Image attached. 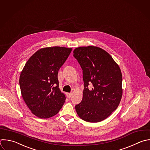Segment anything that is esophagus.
I'll list each match as a JSON object with an SVG mask.
<instances>
[{"label":"esophagus","mask_w":150,"mask_h":150,"mask_svg":"<svg viewBox=\"0 0 150 150\" xmlns=\"http://www.w3.org/2000/svg\"><path fill=\"white\" fill-rule=\"evenodd\" d=\"M71 96H72V93H66V96L69 98H70L71 97Z\"/></svg>","instance_id":"obj_1"}]
</instances>
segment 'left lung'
Returning a JSON list of instances; mask_svg holds the SVG:
<instances>
[{"mask_svg":"<svg viewBox=\"0 0 150 150\" xmlns=\"http://www.w3.org/2000/svg\"><path fill=\"white\" fill-rule=\"evenodd\" d=\"M83 70V99L75 107L78 115L90 122L101 121L117 109L122 95V74L112 57L98 47H79L73 51ZM90 83L92 86L88 89Z\"/></svg>","mask_w":150,"mask_h":150,"instance_id":"8db88e82","label":"left lung"}]
</instances>
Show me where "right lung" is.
<instances>
[{
  "label": "right lung",
  "mask_w": 150,
  "mask_h": 150,
  "mask_svg": "<svg viewBox=\"0 0 150 150\" xmlns=\"http://www.w3.org/2000/svg\"><path fill=\"white\" fill-rule=\"evenodd\" d=\"M71 50V48L59 46L40 49L29 58L21 73L23 99L39 118L55 115L65 102V95L59 87L57 75Z\"/></svg>",
  "instance_id": "obj_1"
}]
</instances>
